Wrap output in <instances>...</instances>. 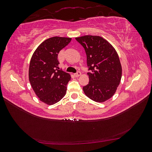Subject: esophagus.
<instances>
[{
    "instance_id": "34e87169",
    "label": "esophagus",
    "mask_w": 152,
    "mask_h": 152,
    "mask_svg": "<svg viewBox=\"0 0 152 152\" xmlns=\"http://www.w3.org/2000/svg\"><path fill=\"white\" fill-rule=\"evenodd\" d=\"M74 75L76 77H79V76L81 75V73L80 72H77L76 73H75Z\"/></svg>"
}]
</instances>
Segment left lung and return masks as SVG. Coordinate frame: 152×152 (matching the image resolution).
Wrapping results in <instances>:
<instances>
[{"label":"left lung","instance_id":"1","mask_svg":"<svg viewBox=\"0 0 152 152\" xmlns=\"http://www.w3.org/2000/svg\"><path fill=\"white\" fill-rule=\"evenodd\" d=\"M75 39L84 47L89 82L83 87L85 94L103 103L115 93L122 78V66L116 50L102 37L84 35Z\"/></svg>","mask_w":152,"mask_h":152}]
</instances>
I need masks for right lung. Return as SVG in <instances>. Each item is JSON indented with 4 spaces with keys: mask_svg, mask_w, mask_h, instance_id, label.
<instances>
[{
    "mask_svg": "<svg viewBox=\"0 0 152 152\" xmlns=\"http://www.w3.org/2000/svg\"><path fill=\"white\" fill-rule=\"evenodd\" d=\"M72 38L53 37L44 40L36 49L30 62L28 77L32 89L43 103L52 105L59 102L66 93L71 76L59 70V52Z\"/></svg>",
    "mask_w": 152,
    "mask_h": 152,
    "instance_id": "1",
    "label": "right lung"
}]
</instances>
